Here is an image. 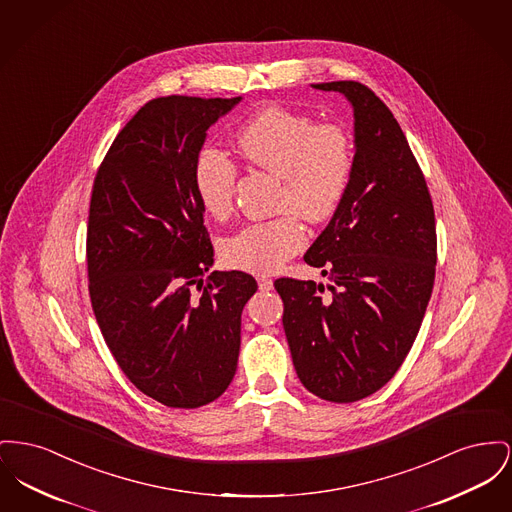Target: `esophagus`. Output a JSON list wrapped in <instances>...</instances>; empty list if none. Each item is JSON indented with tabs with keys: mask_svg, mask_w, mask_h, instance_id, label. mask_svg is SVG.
Returning <instances> with one entry per match:
<instances>
[{
	"mask_svg": "<svg viewBox=\"0 0 512 512\" xmlns=\"http://www.w3.org/2000/svg\"><path fill=\"white\" fill-rule=\"evenodd\" d=\"M257 282H259V290H261V292H271L272 280L269 276H259Z\"/></svg>",
	"mask_w": 512,
	"mask_h": 512,
	"instance_id": "esophagus-1",
	"label": "esophagus"
}]
</instances>
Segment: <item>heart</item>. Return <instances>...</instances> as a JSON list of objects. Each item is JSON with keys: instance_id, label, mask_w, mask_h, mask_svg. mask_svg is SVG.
Wrapping results in <instances>:
<instances>
[{"instance_id": "1", "label": "heart", "mask_w": 512, "mask_h": 512, "mask_svg": "<svg viewBox=\"0 0 512 512\" xmlns=\"http://www.w3.org/2000/svg\"><path fill=\"white\" fill-rule=\"evenodd\" d=\"M238 149L255 166L282 181L278 207L309 222H323L338 209L350 174L352 147L342 127L317 123L280 106L255 114L238 133ZM236 164L226 152L207 147L197 154L193 187L199 203L214 218H226L234 205ZM305 245V230L294 214L247 224L222 241L228 267L269 274Z\"/></svg>"}]
</instances>
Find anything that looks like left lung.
<instances>
[{"label":"left lung","instance_id":"8db88e82","mask_svg":"<svg viewBox=\"0 0 512 512\" xmlns=\"http://www.w3.org/2000/svg\"><path fill=\"white\" fill-rule=\"evenodd\" d=\"M311 87L340 92L352 106V174L303 255L329 284L278 278L274 288L301 385L329 402H356L391 381L418 336L435 280V212L383 100L356 81Z\"/></svg>","mask_w":512,"mask_h":512}]
</instances>
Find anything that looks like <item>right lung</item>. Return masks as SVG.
<instances>
[{
	"label": "right lung",
	"instance_id": "right-lung-1",
	"mask_svg": "<svg viewBox=\"0 0 512 512\" xmlns=\"http://www.w3.org/2000/svg\"><path fill=\"white\" fill-rule=\"evenodd\" d=\"M236 98L162 96L114 139L92 187V309L125 377L168 408L216 400L236 375L251 274L214 263L193 166Z\"/></svg>",
	"mask_w": 512,
	"mask_h": 512
}]
</instances>
